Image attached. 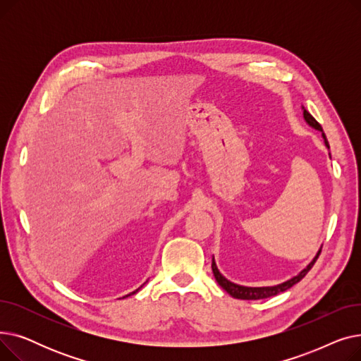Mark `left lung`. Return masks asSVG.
<instances>
[{
  "label": "left lung",
  "mask_w": 361,
  "mask_h": 361,
  "mask_svg": "<svg viewBox=\"0 0 361 361\" xmlns=\"http://www.w3.org/2000/svg\"><path fill=\"white\" fill-rule=\"evenodd\" d=\"M302 109H305V111H302V116H305L306 121H307L312 127H314L316 130L324 131V130H322V126L314 120V117L312 116V114H310L306 108H302ZM324 139H325L326 146L329 147V143H328V140H326L325 133H324ZM320 252H322V247H320V250L317 252L316 257L312 260V263L309 264V267H307L306 269H302V271H301L297 276H294L293 279H290V281H287V282H283V283H279V286H275V287H257V288H252V287H241V286H237V283L228 281L225 276H222V275L219 274L214 257H212V271H214L215 279L218 281L219 286H221L226 293H228L230 295H233L234 298H238V300H260V298H269V297H272V295H276V294H279V293H283V291L290 290L293 286H295V283H297L298 281H301L302 278H305V276L307 275V272L312 269L314 262L317 260Z\"/></svg>",
  "instance_id": "8db88e82"
}]
</instances>
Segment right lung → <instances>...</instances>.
I'll use <instances>...</instances> for the list:
<instances>
[{
    "instance_id": "1",
    "label": "right lung",
    "mask_w": 361,
    "mask_h": 361,
    "mask_svg": "<svg viewBox=\"0 0 361 361\" xmlns=\"http://www.w3.org/2000/svg\"><path fill=\"white\" fill-rule=\"evenodd\" d=\"M136 291H137V290H136ZM136 291H133V293H131V294H135V293H136ZM128 295H130V294H128Z\"/></svg>"
}]
</instances>
